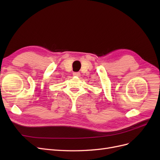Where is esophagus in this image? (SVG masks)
Masks as SVG:
<instances>
[{
	"label": "esophagus",
	"mask_w": 160,
	"mask_h": 160,
	"mask_svg": "<svg viewBox=\"0 0 160 160\" xmlns=\"http://www.w3.org/2000/svg\"><path fill=\"white\" fill-rule=\"evenodd\" d=\"M72 75H73L74 76H77V77H79L81 75L79 72H74L73 73H72Z\"/></svg>",
	"instance_id": "obj_1"
}]
</instances>
